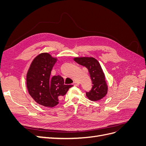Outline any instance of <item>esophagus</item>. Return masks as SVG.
I'll return each instance as SVG.
<instances>
[{
  "label": "esophagus",
  "instance_id": "34e87169",
  "mask_svg": "<svg viewBox=\"0 0 146 146\" xmlns=\"http://www.w3.org/2000/svg\"><path fill=\"white\" fill-rule=\"evenodd\" d=\"M74 86H78L79 85H80V83H79L78 82H77V81H75L74 82Z\"/></svg>",
  "mask_w": 146,
  "mask_h": 146
}]
</instances>
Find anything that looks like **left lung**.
<instances>
[{"instance_id": "8db88e82", "label": "left lung", "mask_w": 146, "mask_h": 146, "mask_svg": "<svg viewBox=\"0 0 146 146\" xmlns=\"http://www.w3.org/2000/svg\"><path fill=\"white\" fill-rule=\"evenodd\" d=\"M74 60L88 69L93 84L91 90L86 92L87 98L92 101H98L107 94L108 86L105 74L99 61L93 57H76Z\"/></svg>"}]
</instances>
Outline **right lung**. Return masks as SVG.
I'll list each match as a JSON object with an SVG mask.
<instances>
[{"instance_id":"add662e5","label":"right lung","mask_w":146,"mask_h":146,"mask_svg":"<svg viewBox=\"0 0 146 146\" xmlns=\"http://www.w3.org/2000/svg\"><path fill=\"white\" fill-rule=\"evenodd\" d=\"M56 60L48 53H42L33 59L27 74L29 94L36 102L46 107L52 108L58 105V99L72 86L64 85L61 76L50 77Z\"/></svg>"}]
</instances>
